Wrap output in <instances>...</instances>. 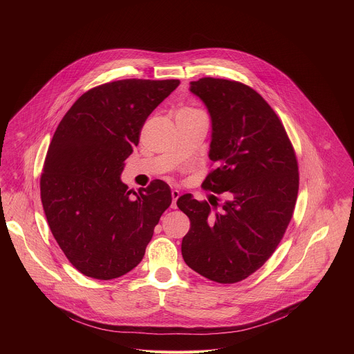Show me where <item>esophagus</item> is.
<instances>
[{
  "mask_svg": "<svg viewBox=\"0 0 354 354\" xmlns=\"http://www.w3.org/2000/svg\"><path fill=\"white\" fill-rule=\"evenodd\" d=\"M180 198V191H177V189H171V199H173V202H171V207L173 208H176L177 207V199Z\"/></svg>",
  "mask_w": 354,
  "mask_h": 354,
  "instance_id": "34e87169",
  "label": "esophagus"
}]
</instances>
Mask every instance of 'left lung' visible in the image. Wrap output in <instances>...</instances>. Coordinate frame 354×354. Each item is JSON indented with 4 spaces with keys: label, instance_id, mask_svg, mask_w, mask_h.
Masks as SVG:
<instances>
[{
    "label": "left lung",
    "instance_id": "1",
    "mask_svg": "<svg viewBox=\"0 0 354 354\" xmlns=\"http://www.w3.org/2000/svg\"><path fill=\"white\" fill-rule=\"evenodd\" d=\"M189 90L212 124L208 156L215 169L202 187L223 203L214 195L209 203L178 198L191 221L181 252L209 281L236 283L268 260L288 229L299 194L297 158L281 120L251 87L203 77Z\"/></svg>",
    "mask_w": 354,
    "mask_h": 354
}]
</instances>
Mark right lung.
I'll return each instance as SVG.
<instances>
[{
	"mask_svg": "<svg viewBox=\"0 0 354 354\" xmlns=\"http://www.w3.org/2000/svg\"><path fill=\"white\" fill-rule=\"evenodd\" d=\"M178 84L174 79H125L94 87L54 132L41 199L59 248L90 278L109 281L133 270L171 204L165 181L153 180L136 194L120 177L147 117Z\"/></svg>",
	"mask_w": 354,
	"mask_h": 354,
	"instance_id": "right-lung-1",
	"label": "right lung"
}]
</instances>
